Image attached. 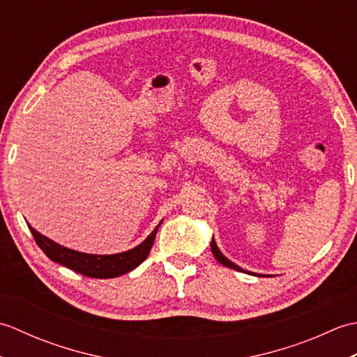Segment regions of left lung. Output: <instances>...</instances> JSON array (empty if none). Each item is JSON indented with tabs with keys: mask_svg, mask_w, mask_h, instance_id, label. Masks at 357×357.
<instances>
[{
	"mask_svg": "<svg viewBox=\"0 0 357 357\" xmlns=\"http://www.w3.org/2000/svg\"><path fill=\"white\" fill-rule=\"evenodd\" d=\"M211 253H213V256L216 257V261L218 262H221L222 265H225V267H229V268H233V270H236V271H244L242 270L239 265H236V264H233L230 259H227V257L221 253V250L218 248V245H216V242H215V239H211Z\"/></svg>",
	"mask_w": 357,
	"mask_h": 357,
	"instance_id": "obj_1",
	"label": "left lung"
}]
</instances>
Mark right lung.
<instances>
[{"label":"right lung","mask_w":357,"mask_h":357,"mask_svg":"<svg viewBox=\"0 0 357 357\" xmlns=\"http://www.w3.org/2000/svg\"><path fill=\"white\" fill-rule=\"evenodd\" d=\"M159 225H161V222L156 225V229L151 231L139 245L116 255L81 253V252H77V250L56 244L55 241L45 238L44 234L36 231L35 229H32V227H29V229L32 231L38 247L43 250L50 261L61 264L64 267L89 278L110 279V278H118L121 275H126V273L132 271L133 268L138 267L141 262L147 259L151 245H153L155 242V236Z\"/></svg>","instance_id":"right-lung-1"}]
</instances>
